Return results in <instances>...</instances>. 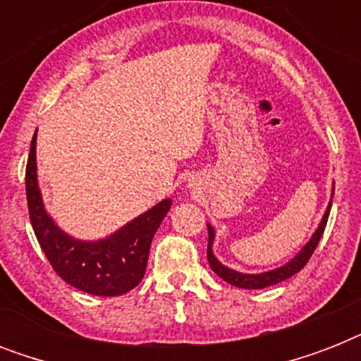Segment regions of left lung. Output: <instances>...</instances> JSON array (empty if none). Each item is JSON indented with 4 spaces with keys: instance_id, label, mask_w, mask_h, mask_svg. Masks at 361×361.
<instances>
[{
    "instance_id": "left-lung-1",
    "label": "left lung",
    "mask_w": 361,
    "mask_h": 361,
    "mask_svg": "<svg viewBox=\"0 0 361 361\" xmlns=\"http://www.w3.org/2000/svg\"><path fill=\"white\" fill-rule=\"evenodd\" d=\"M331 197H334V187H331ZM330 208L331 202L328 204V208H326L324 215H322V219H320V225L317 226V231L313 232V236L311 240L305 243V245L296 252V257L290 258L288 262H285L283 266L275 269H268V271H262V274H241V271H236V269L228 268L225 264L221 262L219 258L214 255V241H215V231L214 226L208 223V262L212 266L215 274L219 275L221 279L226 281V283H231V285L238 286V288H249V290H255V288H266V286L277 285L281 281L288 279L294 274H298L300 269L307 264V260L311 258L313 251L319 245L320 238H322V232L326 228V223H328V215H330Z\"/></svg>"
}]
</instances>
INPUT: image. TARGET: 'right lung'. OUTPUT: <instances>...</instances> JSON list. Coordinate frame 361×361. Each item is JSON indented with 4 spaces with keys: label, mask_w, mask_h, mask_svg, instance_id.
I'll return each mask as SVG.
<instances>
[{
    "label": "right lung",
    "mask_w": 361,
    "mask_h": 361,
    "mask_svg": "<svg viewBox=\"0 0 361 361\" xmlns=\"http://www.w3.org/2000/svg\"><path fill=\"white\" fill-rule=\"evenodd\" d=\"M25 195L31 226L48 262L65 283L93 296H121L140 283L153 236L172 206V200L164 198L101 240L71 236L56 225L42 202L37 181V130L25 166Z\"/></svg>",
    "instance_id": "obj_1"
}]
</instances>
